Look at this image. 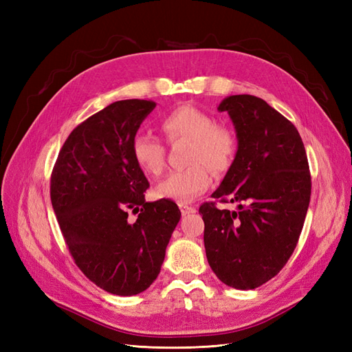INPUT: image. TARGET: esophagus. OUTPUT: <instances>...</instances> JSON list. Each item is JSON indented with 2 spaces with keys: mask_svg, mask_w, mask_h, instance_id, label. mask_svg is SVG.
<instances>
[{
  "mask_svg": "<svg viewBox=\"0 0 352 352\" xmlns=\"http://www.w3.org/2000/svg\"><path fill=\"white\" fill-rule=\"evenodd\" d=\"M179 207H180V212H182V216L192 214V212L197 211L195 206H189V204H186V202H180Z\"/></svg>",
  "mask_w": 352,
  "mask_h": 352,
  "instance_id": "1",
  "label": "esophagus"
}]
</instances>
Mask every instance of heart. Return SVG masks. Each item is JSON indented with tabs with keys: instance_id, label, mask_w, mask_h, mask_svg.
Instances as JSON below:
<instances>
[{
	"instance_id": "heart-1",
	"label": "heart",
	"mask_w": 352,
	"mask_h": 352,
	"mask_svg": "<svg viewBox=\"0 0 352 352\" xmlns=\"http://www.w3.org/2000/svg\"><path fill=\"white\" fill-rule=\"evenodd\" d=\"M170 142L189 141L188 167L170 173L157 186V195L179 202L192 201L211 184V173H226L235 162L238 141L230 127L216 123L211 114L192 105H182L160 120ZM133 162L150 177H158L166 166V148L158 138L140 132L131 144Z\"/></svg>"
}]
</instances>
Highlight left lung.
I'll use <instances>...</instances> for the list:
<instances>
[{
	"label": "left lung",
	"instance_id": "8db88e82",
	"mask_svg": "<svg viewBox=\"0 0 352 352\" xmlns=\"http://www.w3.org/2000/svg\"><path fill=\"white\" fill-rule=\"evenodd\" d=\"M235 124V162L212 192L236 211L201 204L211 270L235 289H254L278 274L292 255L310 204L311 175L296 127L254 95L219 105Z\"/></svg>",
	"mask_w": 352,
	"mask_h": 352
}]
</instances>
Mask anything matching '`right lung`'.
<instances>
[{
	"instance_id": "1",
	"label": "right lung",
	"mask_w": 352,
	"mask_h": 352,
	"mask_svg": "<svg viewBox=\"0 0 352 352\" xmlns=\"http://www.w3.org/2000/svg\"><path fill=\"white\" fill-rule=\"evenodd\" d=\"M154 101L123 100L78 124L51 173V204L80 272L114 295L141 294L157 279L180 220L176 202H145L150 188L131 153ZM131 209L138 217L126 219Z\"/></svg>"
}]
</instances>
